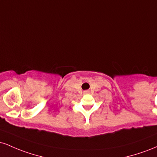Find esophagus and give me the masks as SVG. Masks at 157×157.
I'll return each instance as SVG.
<instances>
[{
  "instance_id": "34e87169",
  "label": "esophagus",
  "mask_w": 157,
  "mask_h": 157,
  "mask_svg": "<svg viewBox=\"0 0 157 157\" xmlns=\"http://www.w3.org/2000/svg\"><path fill=\"white\" fill-rule=\"evenodd\" d=\"M84 92H85V93H89V91H85Z\"/></svg>"
}]
</instances>
